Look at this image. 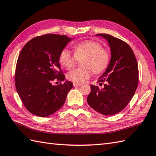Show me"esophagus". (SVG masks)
<instances>
[{"label": "esophagus", "instance_id": "obj_1", "mask_svg": "<svg viewBox=\"0 0 156 156\" xmlns=\"http://www.w3.org/2000/svg\"><path fill=\"white\" fill-rule=\"evenodd\" d=\"M73 85H74V87H81V86H82V84H78V83H76V82H74L73 83Z\"/></svg>", "mask_w": 156, "mask_h": 156}]
</instances>
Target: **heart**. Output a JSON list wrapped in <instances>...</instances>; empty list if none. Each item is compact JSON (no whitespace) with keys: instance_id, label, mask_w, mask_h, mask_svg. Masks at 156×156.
<instances>
[{"instance_id":"1","label":"heart","mask_w":156,"mask_h":156,"mask_svg":"<svg viewBox=\"0 0 156 156\" xmlns=\"http://www.w3.org/2000/svg\"><path fill=\"white\" fill-rule=\"evenodd\" d=\"M110 53L102 47L100 43L93 40H86L74 46V54L64 49L59 54V60L62 66L69 69L76 65L78 59H84L82 66L68 72V80L76 83H84L92 76V71L98 74L107 68L110 62Z\"/></svg>"}]
</instances>
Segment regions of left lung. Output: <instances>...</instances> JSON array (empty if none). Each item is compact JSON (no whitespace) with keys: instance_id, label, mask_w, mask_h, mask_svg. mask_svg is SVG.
<instances>
[{"instance_id":"left-lung-1","label":"left lung","mask_w":156,"mask_h":156,"mask_svg":"<svg viewBox=\"0 0 156 156\" xmlns=\"http://www.w3.org/2000/svg\"><path fill=\"white\" fill-rule=\"evenodd\" d=\"M110 46L111 58L98 82L104 88L91 85L87 97L89 106L98 112L112 115L121 112L133 98L137 87L139 70L136 58L127 43L108 34H97Z\"/></svg>"}]
</instances>
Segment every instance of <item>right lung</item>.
Segmentation results:
<instances>
[{
    "label": "right lung",
    "instance_id": "add662e5",
    "mask_svg": "<svg viewBox=\"0 0 156 156\" xmlns=\"http://www.w3.org/2000/svg\"><path fill=\"white\" fill-rule=\"evenodd\" d=\"M72 38L46 34L31 39L21 49L16 62L15 82L16 91L25 108L35 115L45 117L59 110L66 101L72 82L65 76L59 63V54Z\"/></svg>",
    "mask_w": 156,
    "mask_h": 156
}]
</instances>
